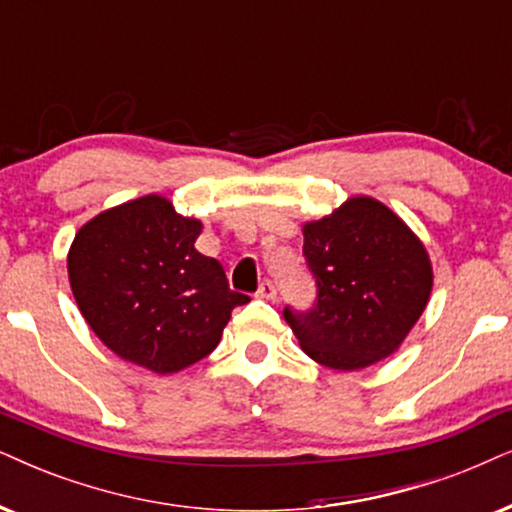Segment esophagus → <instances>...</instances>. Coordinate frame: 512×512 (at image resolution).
Masks as SVG:
<instances>
[{
  "label": "esophagus",
  "mask_w": 512,
  "mask_h": 512,
  "mask_svg": "<svg viewBox=\"0 0 512 512\" xmlns=\"http://www.w3.org/2000/svg\"><path fill=\"white\" fill-rule=\"evenodd\" d=\"M257 297H262V300H276V286L274 281H262L260 283V290H257Z\"/></svg>",
  "instance_id": "obj_1"
}]
</instances>
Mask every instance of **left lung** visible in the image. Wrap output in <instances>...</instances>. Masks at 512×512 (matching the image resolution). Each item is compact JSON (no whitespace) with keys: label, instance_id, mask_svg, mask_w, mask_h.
<instances>
[{"label":"left lung","instance_id":"left-lung-1","mask_svg":"<svg viewBox=\"0 0 512 512\" xmlns=\"http://www.w3.org/2000/svg\"><path fill=\"white\" fill-rule=\"evenodd\" d=\"M302 234L316 300L309 312L286 307L283 319L304 354L335 371H359L397 352L432 290L418 236L368 196L349 198Z\"/></svg>","mask_w":512,"mask_h":512}]
</instances>
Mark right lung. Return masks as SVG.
<instances>
[{
	"label": "right lung",
	"instance_id": "add662e5",
	"mask_svg": "<svg viewBox=\"0 0 512 512\" xmlns=\"http://www.w3.org/2000/svg\"><path fill=\"white\" fill-rule=\"evenodd\" d=\"M200 229L153 193L101 212L75 234V302L120 359L177 373L208 357L234 307L250 302L229 288L222 264L196 250Z\"/></svg>",
	"mask_w": 512,
	"mask_h": 512
}]
</instances>
